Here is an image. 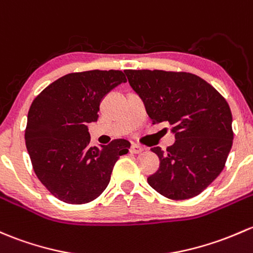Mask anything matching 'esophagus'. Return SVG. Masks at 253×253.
<instances>
[{"label": "esophagus", "mask_w": 253, "mask_h": 253, "mask_svg": "<svg viewBox=\"0 0 253 253\" xmlns=\"http://www.w3.org/2000/svg\"><path fill=\"white\" fill-rule=\"evenodd\" d=\"M143 150H144V149H143V147H140L139 144H132L131 149H129V151H131L132 154H139L142 153Z\"/></svg>", "instance_id": "1"}]
</instances>
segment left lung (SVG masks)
<instances>
[{
    "mask_svg": "<svg viewBox=\"0 0 253 253\" xmlns=\"http://www.w3.org/2000/svg\"><path fill=\"white\" fill-rule=\"evenodd\" d=\"M129 84L144 100L153 124L169 122L175 142L151 150L160 167L148 183L171 200L199 195L224 169L233 145L232 111L214 87L190 73L125 70Z\"/></svg>",
    "mask_w": 253,
    "mask_h": 253,
    "instance_id": "1",
    "label": "left lung"
}]
</instances>
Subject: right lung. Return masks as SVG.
Returning a JSON list of instances; mask_svg holds the SVG:
<instances>
[{
    "mask_svg": "<svg viewBox=\"0 0 253 253\" xmlns=\"http://www.w3.org/2000/svg\"><path fill=\"white\" fill-rule=\"evenodd\" d=\"M121 70L71 73L55 80L29 109L25 144L33 169L47 190L66 204L97 199L131 143L115 139L102 148L89 147L87 124L98 120L103 98L126 82Z\"/></svg>",
    "mask_w": 253,
    "mask_h": 253,
    "instance_id": "obj_1",
    "label": "right lung"
}]
</instances>
